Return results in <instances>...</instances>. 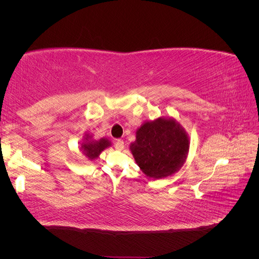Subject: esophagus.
<instances>
[{
  "label": "esophagus",
  "mask_w": 259,
  "mask_h": 259,
  "mask_svg": "<svg viewBox=\"0 0 259 259\" xmlns=\"http://www.w3.org/2000/svg\"><path fill=\"white\" fill-rule=\"evenodd\" d=\"M114 148L117 149V150H122V149L124 148V142H123V140H121V139L115 140Z\"/></svg>",
  "instance_id": "34e87169"
}]
</instances>
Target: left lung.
<instances>
[{
  "mask_svg": "<svg viewBox=\"0 0 259 259\" xmlns=\"http://www.w3.org/2000/svg\"><path fill=\"white\" fill-rule=\"evenodd\" d=\"M130 149L140 169L148 177L159 179L182 168L189 151V139L178 122L159 117L137 130Z\"/></svg>",
  "mask_w": 259,
  "mask_h": 259,
  "instance_id": "1",
  "label": "left lung"
}]
</instances>
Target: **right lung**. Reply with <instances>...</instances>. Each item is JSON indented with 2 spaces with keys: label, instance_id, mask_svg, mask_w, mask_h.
Segmentation results:
<instances>
[{
  "label": "right lung",
  "instance_id": "right-lung-1",
  "mask_svg": "<svg viewBox=\"0 0 259 259\" xmlns=\"http://www.w3.org/2000/svg\"><path fill=\"white\" fill-rule=\"evenodd\" d=\"M109 146H110V142L108 139L101 138L99 140H93L91 136L88 135L85 138V142L82 143L80 149L86 158L89 160H94L98 158L99 154Z\"/></svg>",
  "mask_w": 259,
  "mask_h": 259
}]
</instances>
